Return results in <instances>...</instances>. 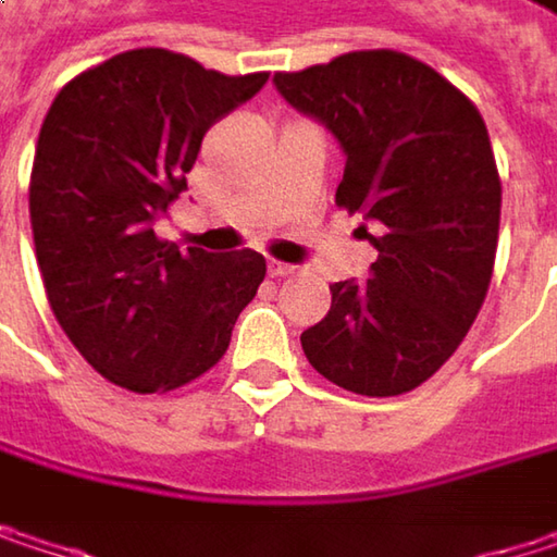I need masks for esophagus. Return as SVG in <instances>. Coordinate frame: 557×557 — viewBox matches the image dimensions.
Returning <instances> with one entry per match:
<instances>
[{
    "instance_id": "1",
    "label": "esophagus",
    "mask_w": 557,
    "mask_h": 557,
    "mask_svg": "<svg viewBox=\"0 0 557 557\" xmlns=\"http://www.w3.org/2000/svg\"><path fill=\"white\" fill-rule=\"evenodd\" d=\"M296 268L293 264H283V261H268V274L271 277H286V274H293Z\"/></svg>"
}]
</instances>
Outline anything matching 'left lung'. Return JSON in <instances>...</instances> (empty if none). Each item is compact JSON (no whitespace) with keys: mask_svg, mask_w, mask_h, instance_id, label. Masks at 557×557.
<instances>
[{"mask_svg":"<svg viewBox=\"0 0 557 557\" xmlns=\"http://www.w3.org/2000/svg\"><path fill=\"white\" fill-rule=\"evenodd\" d=\"M274 86L338 141L335 202L364 219L355 235L377 248L364 283H332L302 351L361 396L419 387L468 335L494 274L500 176L487 125L445 76L396 51L274 73Z\"/></svg>","mask_w":557,"mask_h":557,"instance_id":"1","label":"left lung"}]
</instances>
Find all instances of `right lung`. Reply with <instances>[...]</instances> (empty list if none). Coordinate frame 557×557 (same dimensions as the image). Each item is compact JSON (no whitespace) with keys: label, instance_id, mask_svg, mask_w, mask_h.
I'll use <instances>...</instances> for the list:
<instances>
[{"label":"right lung","instance_id":"1","mask_svg":"<svg viewBox=\"0 0 557 557\" xmlns=\"http://www.w3.org/2000/svg\"><path fill=\"white\" fill-rule=\"evenodd\" d=\"M264 83L138 48L73 76L51 102L28 189L35 255L60 329L106 381L173 389L225 355L264 258L180 251L154 222L186 189L209 125Z\"/></svg>","mask_w":557,"mask_h":557}]
</instances>
